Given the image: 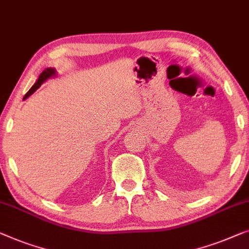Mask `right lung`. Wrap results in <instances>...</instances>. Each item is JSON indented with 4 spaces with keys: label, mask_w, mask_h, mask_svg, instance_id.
Returning a JSON list of instances; mask_svg holds the SVG:
<instances>
[{
    "label": "right lung",
    "mask_w": 249,
    "mask_h": 249,
    "mask_svg": "<svg viewBox=\"0 0 249 249\" xmlns=\"http://www.w3.org/2000/svg\"><path fill=\"white\" fill-rule=\"evenodd\" d=\"M56 74H57V72H56V70L54 69V68H47V69H45L43 72L40 73L39 74V76H38V79H37V81L35 82V85L31 87L30 88V90L28 91V92L24 94V97H23V100L24 99H27L28 97H30L31 94H33L35 91H36L38 88H39V87L43 85V83L45 82V81H47L48 79H51V78H53V76H56Z\"/></svg>",
    "instance_id": "1"
}]
</instances>
